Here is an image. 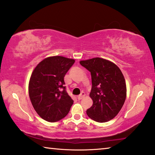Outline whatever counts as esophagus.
<instances>
[{
    "label": "esophagus",
    "mask_w": 155,
    "mask_h": 155,
    "mask_svg": "<svg viewBox=\"0 0 155 155\" xmlns=\"http://www.w3.org/2000/svg\"><path fill=\"white\" fill-rule=\"evenodd\" d=\"M84 96H85V93L82 92V93H81V94L78 96V100H82Z\"/></svg>",
    "instance_id": "34e87169"
}]
</instances>
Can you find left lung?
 I'll return each mask as SVG.
<instances>
[{
	"label": "left lung",
	"instance_id": "left-lung-1",
	"mask_svg": "<svg viewBox=\"0 0 155 155\" xmlns=\"http://www.w3.org/2000/svg\"><path fill=\"white\" fill-rule=\"evenodd\" d=\"M80 63L91 75L89 96L93 105L87 110V115L96 122H107L117 115L125 101L124 76L115 64L107 59L95 58Z\"/></svg>",
	"mask_w": 155,
	"mask_h": 155
}]
</instances>
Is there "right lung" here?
Here are the masks:
<instances>
[{
  "mask_svg": "<svg viewBox=\"0 0 155 155\" xmlns=\"http://www.w3.org/2000/svg\"><path fill=\"white\" fill-rule=\"evenodd\" d=\"M74 63L73 59L49 57L32 71L28 85L30 101L40 117L48 122L65 117L73 104L66 91L64 78Z\"/></svg>",
  "mask_w": 155,
  "mask_h": 155,
  "instance_id": "obj_1",
  "label": "right lung"
}]
</instances>
